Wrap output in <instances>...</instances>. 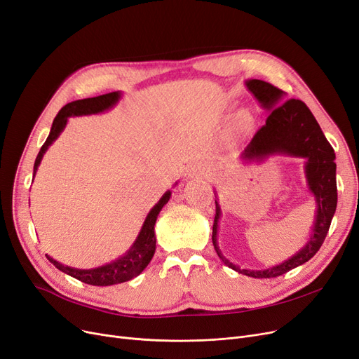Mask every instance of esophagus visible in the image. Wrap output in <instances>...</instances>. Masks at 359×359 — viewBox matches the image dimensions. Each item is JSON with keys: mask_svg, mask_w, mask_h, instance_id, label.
<instances>
[{"mask_svg": "<svg viewBox=\"0 0 359 359\" xmlns=\"http://www.w3.org/2000/svg\"><path fill=\"white\" fill-rule=\"evenodd\" d=\"M194 171H195V170H194Z\"/></svg>", "mask_w": 359, "mask_h": 359, "instance_id": "34e87169", "label": "esophagus"}]
</instances>
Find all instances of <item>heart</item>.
<instances>
[{
  "label": "heart",
  "mask_w": 359,
  "mask_h": 359,
  "mask_svg": "<svg viewBox=\"0 0 359 359\" xmlns=\"http://www.w3.org/2000/svg\"><path fill=\"white\" fill-rule=\"evenodd\" d=\"M248 126H249V118H248L246 116H241V117L235 121V124H233L231 132H233V133H241V132L246 130Z\"/></svg>",
  "instance_id": "heart-1"
}]
</instances>
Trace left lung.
Wrapping results in <instances>:
<instances>
[{"instance_id":"8db88e82","label":"left lung","mask_w":359,"mask_h":359,"mask_svg":"<svg viewBox=\"0 0 359 359\" xmlns=\"http://www.w3.org/2000/svg\"><path fill=\"white\" fill-rule=\"evenodd\" d=\"M262 108L270 111L266 124L255 133L251 144L242 154L243 160H264L269 155L283 154L290 157L305 158V176L309 192L317 202L316 223L306 245L289 259L267 270H246L226 259L217 245L218 218L222 215L220 205L215 201V217L212 224V245L226 266L235 271L255 277L271 278L282 276L313 258L321 248L337 205L336 186V155L327 141L320 124L305 102L301 100H285V92L269 82L251 79L245 82Z\"/></svg>"}]
</instances>
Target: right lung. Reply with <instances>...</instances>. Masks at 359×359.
Wrapping results in <instances>:
<instances>
[{
	"label": "right lung",
	"mask_w": 359,
	"mask_h": 359,
	"mask_svg": "<svg viewBox=\"0 0 359 359\" xmlns=\"http://www.w3.org/2000/svg\"><path fill=\"white\" fill-rule=\"evenodd\" d=\"M120 97H121L120 92H110V93H105V95H100V97L77 100V101L66 104L63 108H61L53 121L51 132H50L48 137H46V141L42 145L38 157L35 160L34 176L41 164V160L43 157L45 151L48 149V147L60 136V133L65 130L69 117L102 113V111L108 110V108L114 107L118 102ZM170 196H171V192L167 191L161 196V199L157 202V204L154 205V208L148 212L145 222H144V226H142L141 231H139L135 243L132 245L129 251L123 257H120L118 259H116L110 264H105V266H101L98 269L79 270V269H73L69 266H63V264H60L58 261H55L54 258H51L48 255H46V258H48L50 262L54 264V266L60 271H63L77 280H81V282L92 285V286H111V285H118L123 282H129V280L139 276L147 269L149 261L154 257L155 243H157V239H155L154 226H155V222H157V217H158L161 208L167 204Z\"/></svg>",
	"instance_id": "add662e5"
}]
</instances>
